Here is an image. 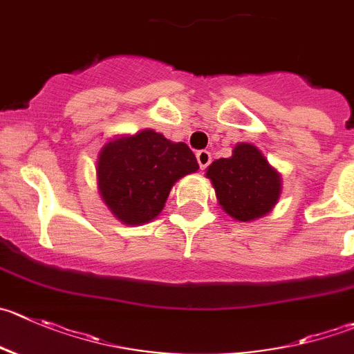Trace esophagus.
<instances>
[{"instance_id": "34e87169", "label": "esophagus", "mask_w": 354, "mask_h": 354, "mask_svg": "<svg viewBox=\"0 0 354 354\" xmlns=\"http://www.w3.org/2000/svg\"><path fill=\"white\" fill-rule=\"evenodd\" d=\"M196 160H198V165H200L201 170H205V168H207L208 165H210V161H212V154L208 153L207 149L198 151V153H196Z\"/></svg>"}]
</instances>
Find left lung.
Instances as JSON below:
<instances>
[{
	"label": "left lung",
	"mask_w": 354,
	"mask_h": 354,
	"mask_svg": "<svg viewBox=\"0 0 354 354\" xmlns=\"http://www.w3.org/2000/svg\"><path fill=\"white\" fill-rule=\"evenodd\" d=\"M207 179L222 210L240 222L268 215L281 196V174L248 142H238L230 158L212 161Z\"/></svg>",
	"instance_id": "1"
}]
</instances>
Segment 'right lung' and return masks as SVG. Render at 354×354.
I'll return each instance as SVG.
<instances>
[{"label": "right lung", "instance_id": "obj_1", "mask_svg": "<svg viewBox=\"0 0 354 354\" xmlns=\"http://www.w3.org/2000/svg\"><path fill=\"white\" fill-rule=\"evenodd\" d=\"M198 168L186 144L144 129L133 136L113 137L100 147L97 189L118 221L142 225L161 214L175 183Z\"/></svg>", "mask_w": 354, "mask_h": 354}]
</instances>
